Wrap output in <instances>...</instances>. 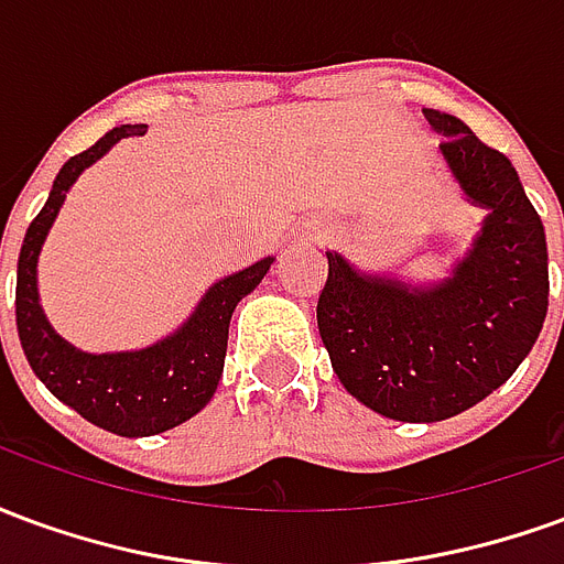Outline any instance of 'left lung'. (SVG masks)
<instances>
[{"mask_svg": "<svg viewBox=\"0 0 564 564\" xmlns=\"http://www.w3.org/2000/svg\"><path fill=\"white\" fill-rule=\"evenodd\" d=\"M465 198L486 210L471 250L444 281L368 274L326 250L319 338L344 390L375 414L437 423L468 411L520 368L546 317V235L498 150L459 117L423 111Z\"/></svg>", "mask_w": 564, "mask_h": 564, "instance_id": "8db88e82", "label": "left lung"}]
</instances>
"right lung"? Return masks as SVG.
Instances as JSON below:
<instances>
[{"instance_id":"obj_1","label":"right lung","mask_w":564,"mask_h":564,"mask_svg":"<svg viewBox=\"0 0 564 564\" xmlns=\"http://www.w3.org/2000/svg\"><path fill=\"white\" fill-rule=\"evenodd\" d=\"M148 127H117L105 132L90 150L59 169L51 196L30 223L18 259V335L26 362L47 390L68 408H75L84 420L105 432L123 437L160 435L165 429L186 423L196 416L217 390L229 341V319L235 305L253 293L259 281L269 274L274 257L253 262L220 278L198 299L196 311L156 344L141 350H117V354H87L68 344L44 317L39 299V257L44 238L54 226L56 214L66 202V193L78 181L84 169L99 162L117 141L144 135Z\"/></svg>"}]
</instances>
